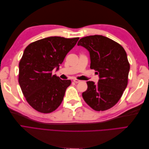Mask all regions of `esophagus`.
<instances>
[{
    "instance_id": "obj_1",
    "label": "esophagus",
    "mask_w": 149,
    "mask_h": 149,
    "mask_svg": "<svg viewBox=\"0 0 149 149\" xmlns=\"http://www.w3.org/2000/svg\"><path fill=\"white\" fill-rule=\"evenodd\" d=\"M73 81H74V83H78L81 82V81H80V80H78V79H73Z\"/></svg>"
}]
</instances>
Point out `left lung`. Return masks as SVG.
I'll use <instances>...</instances> for the list:
<instances>
[{
  "instance_id": "left-lung-1",
  "label": "left lung",
  "mask_w": 149,
  "mask_h": 149,
  "mask_svg": "<svg viewBox=\"0 0 149 149\" xmlns=\"http://www.w3.org/2000/svg\"><path fill=\"white\" fill-rule=\"evenodd\" d=\"M78 46L89 53L90 68L99 74L97 84L87 82L82 94L84 101L97 111H105L119 101L127 87L130 65L127 54L120 45L102 35H91L79 40Z\"/></svg>"
}]
</instances>
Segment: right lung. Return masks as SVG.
<instances>
[{"instance_id":"obj_1","label":"right lung","mask_w":149,"mask_h":149,"mask_svg":"<svg viewBox=\"0 0 149 149\" xmlns=\"http://www.w3.org/2000/svg\"><path fill=\"white\" fill-rule=\"evenodd\" d=\"M79 38L49 37L26 47L19 63V83L26 101L42 113L56 110L71 80H62L52 71L59 66Z\"/></svg>"}]
</instances>
